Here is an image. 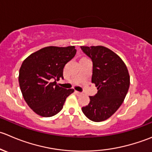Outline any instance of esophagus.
Wrapping results in <instances>:
<instances>
[{
	"label": "esophagus",
	"mask_w": 152,
	"mask_h": 152,
	"mask_svg": "<svg viewBox=\"0 0 152 152\" xmlns=\"http://www.w3.org/2000/svg\"><path fill=\"white\" fill-rule=\"evenodd\" d=\"M75 94H77V95H81V94H82V93L80 92V91H75Z\"/></svg>",
	"instance_id": "34e87169"
}]
</instances>
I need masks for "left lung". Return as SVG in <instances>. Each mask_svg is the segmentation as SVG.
Wrapping results in <instances>:
<instances>
[{
  "label": "left lung",
  "mask_w": 152,
  "mask_h": 152,
  "mask_svg": "<svg viewBox=\"0 0 152 152\" xmlns=\"http://www.w3.org/2000/svg\"><path fill=\"white\" fill-rule=\"evenodd\" d=\"M80 48L92 61L91 82L97 89L82 111L94 122L106 121L119 109L129 91L130 77L127 67L117 54L105 46Z\"/></svg>",
  "instance_id": "8db88e82"
}]
</instances>
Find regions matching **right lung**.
<instances>
[{"label": "right lung", "mask_w": 152, "mask_h": 152, "mask_svg": "<svg viewBox=\"0 0 152 152\" xmlns=\"http://www.w3.org/2000/svg\"><path fill=\"white\" fill-rule=\"evenodd\" d=\"M74 46H47L31 54L22 63L19 85L28 106L40 116L52 117L63 109L66 99L74 92L57 84L66 64L75 55Z\"/></svg>", "instance_id": "obj_1"}]
</instances>
